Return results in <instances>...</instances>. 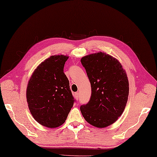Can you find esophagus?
Segmentation results:
<instances>
[{
    "instance_id": "esophagus-1",
    "label": "esophagus",
    "mask_w": 157,
    "mask_h": 157,
    "mask_svg": "<svg viewBox=\"0 0 157 157\" xmlns=\"http://www.w3.org/2000/svg\"><path fill=\"white\" fill-rule=\"evenodd\" d=\"M75 98H76V99H78V98H79V93H76L75 94Z\"/></svg>"
}]
</instances>
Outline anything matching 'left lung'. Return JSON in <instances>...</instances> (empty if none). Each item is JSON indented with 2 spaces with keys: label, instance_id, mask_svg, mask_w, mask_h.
<instances>
[{
  "label": "left lung",
  "instance_id": "1",
  "mask_svg": "<svg viewBox=\"0 0 157 157\" xmlns=\"http://www.w3.org/2000/svg\"><path fill=\"white\" fill-rule=\"evenodd\" d=\"M91 85V97L81 111L85 121L97 128L113 124L123 114L128 101L127 75L119 61L105 52L83 56L81 60Z\"/></svg>",
  "mask_w": 157,
  "mask_h": 157
}]
</instances>
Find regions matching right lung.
Listing matches in <instances>:
<instances>
[{"label":"right lung","instance_id":"right-lung-1","mask_svg":"<svg viewBox=\"0 0 157 157\" xmlns=\"http://www.w3.org/2000/svg\"><path fill=\"white\" fill-rule=\"evenodd\" d=\"M68 59L63 55L51 56L36 67L29 81V109L44 127L55 128L62 125L74 105L69 81L63 70Z\"/></svg>","mask_w":157,"mask_h":157}]
</instances>
